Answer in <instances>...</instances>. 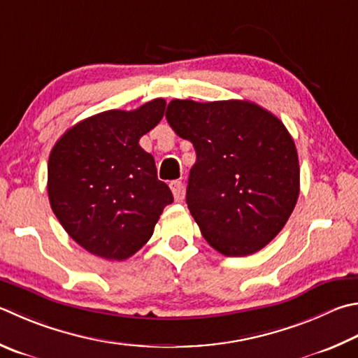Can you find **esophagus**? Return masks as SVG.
Masks as SVG:
<instances>
[{"mask_svg": "<svg viewBox=\"0 0 358 358\" xmlns=\"http://www.w3.org/2000/svg\"><path fill=\"white\" fill-rule=\"evenodd\" d=\"M169 186H171V191L173 194L175 200L183 199V185H181V181H172Z\"/></svg>", "mask_w": 358, "mask_h": 358, "instance_id": "34e87169", "label": "esophagus"}]
</instances>
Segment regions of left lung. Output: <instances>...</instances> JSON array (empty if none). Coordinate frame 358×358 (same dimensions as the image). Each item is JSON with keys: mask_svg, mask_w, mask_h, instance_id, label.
Segmentation results:
<instances>
[{"mask_svg": "<svg viewBox=\"0 0 358 358\" xmlns=\"http://www.w3.org/2000/svg\"><path fill=\"white\" fill-rule=\"evenodd\" d=\"M166 119L196 148L186 203L208 244L227 257L262 250L287 224L301 185L282 120L245 100H172Z\"/></svg>", "mask_w": 358, "mask_h": 358, "instance_id": "left-lung-1", "label": "left lung"}]
</instances>
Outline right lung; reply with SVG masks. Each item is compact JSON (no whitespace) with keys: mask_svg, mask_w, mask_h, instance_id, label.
I'll list each match as a JSON object with an SVG mask.
<instances>
[{"mask_svg":"<svg viewBox=\"0 0 358 358\" xmlns=\"http://www.w3.org/2000/svg\"><path fill=\"white\" fill-rule=\"evenodd\" d=\"M166 101L111 109L81 120L48 159V199L64 230L87 252L127 259L152 238L173 196L139 139L158 125Z\"/></svg>","mask_w":358,"mask_h":358,"instance_id":"add662e5","label":"right lung"}]
</instances>
